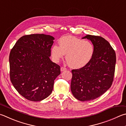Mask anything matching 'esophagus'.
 <instances>
[{"mask_svg":"<svg viewBox=\"0 0 126 126\" xmlns=\"http://www.w3.org/2000/svg\"><path fill=\"white\" fill-rule=\"evenodd\" d=\"M66 70H67V68H65V67H62L61 68V72H63V71Z\"/></svg>","mask_w":126,"mask_h":126,"instance_id":"34e87169","label":"esophagus"}]
</instances>
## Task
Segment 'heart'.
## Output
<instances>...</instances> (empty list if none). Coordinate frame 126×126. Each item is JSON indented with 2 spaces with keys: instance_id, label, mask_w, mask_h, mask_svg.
Masks as SVG:
<instances>
[{
  "instance_id": "b5f03b06",
  "label": "heart",
  "mask_w": 126,
  "mask_h": 126,
  "mask_svg": "<svg viewBox=\"0 0 126 126\" xmlns=\"http://www.w3.org/2000/svg\"><path fill=\"white\" fill-rule=\"evenodd\" d=\"M59 46L54 45L51 49L52 59L58 62L66 54L68 65L73 69H79L90 62L94 53L92 43L88 41L68 36L61 38Z\"/></svg>"
}]
</instances>
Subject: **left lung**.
Returning a JSON list of instances; mask_svg holds the SVG:
<instances>
[{
  "mask_svg": "<svg viewBox=\"0 0 126 126\" xmlns=\"http://www.w3.org/2000/svg\"><path fill=\"white\" fill-rule=\"evenodd\" d=\"M82 38L91 41L94 53L85 67L72 70L70 89L77 99L88 101L100 97L111 87L115 74L116 57L109 42L101 36L88 35Z\"/></svg>",
  "mask_w": 126,
  "mask_h": 126,
  "instance_id": "8db88e82",
  "label": "left lung"
}]
</instances>
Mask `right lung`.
Instances as JSON below:
<instances>
[{"instance_id": "right-lung-1", "label": "right lung", "mask_w": 126, "mask_h": 126, "mask_svg": "<svg viewBox=\"0 0 126 126\" xmlns=\"http://www.w3.org/2000/svg\"><path fill=\"white\" fill-rule=\"evenodd\" d=\"M54 38L45 34L20 37L9 55L11 83L20 95L40 101L51 95L60 66L49 58Z\"/></svg>"}]
</instances>
